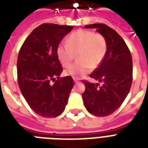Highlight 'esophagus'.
<instances>
[{"label":"esophagus","instance_id":"obj_1","mask_svg":"<svg viewBox=\"0 0 148 148\" xmlns=\"http://www.w3.org/2000/svg\"><path fill=\"white\" fill-rule=\"evenodd\" d=\"M74 83H76V84L79 83V81L78 80H77L76 78H74Z\"/></svg>","mask_w":148,"mask_h":148}]
</instances>
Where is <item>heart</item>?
Masks as SVG:
<instances>
[{"instance_id":"1","label":"heart","mask_w":148,"mask_h":148,"mask_svg":"<svg viewBox=\"0 0 148 148\" xmlns=\"http://www.w3.org/2000/svg\"><path fill=\"white\" fill-rule=\"evenodd\" d=\"M108 51L105 37L92 31L80 29L72 32L66 43H60L57 47V56L65 67L71 65L77 53V61L68 67L67 75L79 77L86 74L90 68L95 69L102 62Z\"/></svg>"}]
</instances>
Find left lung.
<instances>
[{
    "label": "left lung",
    "mask_w": 148,
    "mask_h": 148,
    "mask_svg": "<svg viewBox=\"0 0 148 148\" xmlns=\"http://www.w3.org/2000/svg\"><path fill=\"white\" fill-rule=\"evenodd\" d=\"M84 27L96 28L103 34L108 42V51L98 67L90 74L103 84L98 87L99 84L83 80L84 104L91 114L108 116L120 108L130 91L133 80L132 57L124 39L108 25L93 24Z\"/></svg>",
    "instance_id": "obj_1"
}]
</instances>
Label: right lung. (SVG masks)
I'll return each instance as SVG.
<instances>
[{
    "mask_svg": "<svg viewBox=\"0 0 148 148\" xmlns=\"http://www.w3.org/2000/svg\"><path fill=\"white\" fill-rule=\"evenodd\" d=\"M73 28L68 25L40 24L26 38L18 53L20 90L30 108L44 117L62 114L74 87L71 77H59L63 67L56 52L60 40Z\"/></svg>",
    "mask_w": 148,
    "mask_h": 148,
    "instance_id": "obj_1",
    "label": "right lung"
}]
</instances>
